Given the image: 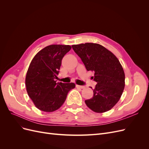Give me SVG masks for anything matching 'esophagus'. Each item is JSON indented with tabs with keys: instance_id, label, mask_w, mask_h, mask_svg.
I'll return each mask as SVG.
<instances>
[{
	"instance_id": "esophagus-1",
	"label": "esophagus",
	"mask_w": 149,
	"mask_h": 149,
	"mask_svg": "<svg viewBox=\"0 0 149 149\" xmlns=\"http://www.w3.org/2000/svg\"><path fill=\"white\" fill-rule=\"evenodd\" d=\"M76 87L77 88H81V89H84L85 88L84 86H79V85H76Z\"/></svg>"
}]
</instances>
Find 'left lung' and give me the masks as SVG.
Returning a JSON list of instances; mask_svg holds the SVG:
<instances>
[{"label": "left lung", "instance_id": "8db88e82", "mask_svg": "<svg viewBox=\"0 0 149 149\" xmlns=\"http://www.w3.org/2000/svg\"><path fill=\"white\" fill-rule=\"evenodd\" d=\"M72 48L86 70L94 72L93 78L97 83L93 97L85 100L86 104L95 112L109 111L120 100L125 87V74L119 60L100 44L86 43Z\"/></svg>", "mask_w": 149, "mask_h": 149}]
</instances>
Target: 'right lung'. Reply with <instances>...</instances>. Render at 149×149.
Returning <instances> with one entry per match:
<instances>
[{
    "mask_svg": "<svg viewBox=\"0 0 149 149\" xmlns=\"http://www.w3.org/2000/svg\"><path fill=\"white\" fill-rule=\"evenodd\" d=\"M70 45H51L43 48L31 60L26 73L28 95L38 109L53 112L63 105L68 93L75 88L73 83H56L63 58Z\"/></svg>",
    "mask_w": 149,
    "mask_h": 149,
    "instance_id": "right-lung-1",
    "label": "right lung"
}]
</instances>
